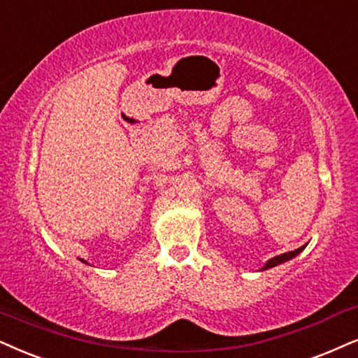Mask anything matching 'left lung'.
<instances>
[{
  "label": "left lung",
  "instance_id": "1",
  "mask_svg": "<svg viewBox=\"0 0 358 358\" xmlns=\"http://www.w3.org/2000/svg\"><path fill=\"white\" fill-rule=\"evenodd\" d=\"M306 246H307V244H304V246H301V248H297V250H294V251H289V252H284V255H279V256H275V257H271V259H269L268 262H266L264 266H262L261 271L271 269V268H274V266H279V264H282V262H287V261L294 259V257H296L297 255H301V252L304 251Z\"/></svg>",
  "mask_w": 358,
  "mask_h": 358
}]
</instances>
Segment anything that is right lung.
Masks as SVG:
<instances>
[{
    "label": "right lung",
    "instance_id": "right-lung-1",
    "mask_svg": "<svg viewBox=\"0 0 358 358\" xmlns=\"http://www.w3.org/2000/svg\"><path fill=\"white\" fill-rule=\"evenodd\" d=\"M80 261H83V262H84V264H87V262H85V261H84V259H80Z\"/></svg>",
    "mask_w": 358,
    "mask_h": 358
}]
</instances>
